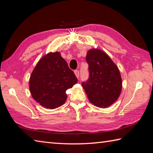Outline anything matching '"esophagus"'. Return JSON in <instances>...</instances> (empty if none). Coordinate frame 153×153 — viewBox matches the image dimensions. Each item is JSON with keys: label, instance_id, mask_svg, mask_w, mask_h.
Masks as SVG:
<instances>
[{"label": "esophagus", "instance_id": "obj_1", "mask_svg": "<svg viewBox=\"0 0 153 153\" xmlns=\"http://www.w3.org/2000/svg\"><path fill=\"white\" fill-rule=\"evenodd\" d=\"M74 74H75L76 78H78V79H79V71H78V70L74 71Z\"/></svg>", "mask_w": 153, "mask_h": 153}]
</instances>
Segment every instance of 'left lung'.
I'll use <instances>...</instances> for the list:
<instances>
[{"instance_id": "1", "label": "left lung", "mask_w": 153, "mask_h": 153, "mask_svg": "<svg viewBox=\"0 0 153 153\" xmlns=\"http://www.w3.org/2000/svg\"><path fill=\"white\" fill-rule=\"evenodd\" d=\"M89 79L82 84L89 101L96 106L105 108L116 102L122 89L119 68L107 53L99 49L87 51Z\"/></svg>"}]
</instances>
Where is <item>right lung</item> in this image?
<instances>
[{
  "instance_id": "add662e5",
  "label": "right lung",
  "mask_w": 153,
  "mask_h": 153,
  "mask_svg": "<svg viewBox=\"0 0 153 153\" xmlns=\"http://www.w3.org/2000/svg\"><path fill=\"white\" fill-rule=\"evenodd\" d=\"M77 82L72 70L60 52H50L37 62L30 75V91L33 98L47 109L61 106L67 98L66 90Z\"/></svg>"
}]
</instances>
